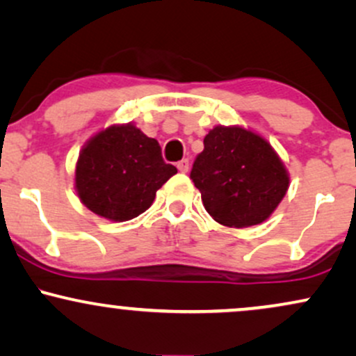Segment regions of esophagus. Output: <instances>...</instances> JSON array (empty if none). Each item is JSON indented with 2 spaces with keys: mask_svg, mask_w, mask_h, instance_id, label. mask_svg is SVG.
Instances as JSON below:
<instances>
[{
  "mask_svg": "<svg viewBox=\"0 0 356 356\" xmlns=\"http://www.w3.org/2000/svg\"><path fill=\"white\" fill-rule=\"evenodd\" d=\"M177 169L181 170V172H187V170H188V161L182 159L181 163H177Z\"/></svg>",
  "mask_w": 356,
  "mask_h": 356,
  "instance_id": "obj_1",
  "label": "esophagus"
}]
</instances>
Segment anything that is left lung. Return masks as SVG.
Here are the masks:
<instances>
[{
  "instance_id": "left-lung-1",
  "label": "left lung",
  "mask_w": 356,
  "mask_h": 356,
  "mask_svg": "<svg viewBox=\"0 0 356 356\" xmlns=\"http://www.w3.org/2000/svg\"><path fill=\"white\" fill-rule=\"evenodd\" d=\"M191 177L210 217L228 228L266 222L291 182L271 143L238 124L210 129Z\"/></svg>"
}]
</instances>
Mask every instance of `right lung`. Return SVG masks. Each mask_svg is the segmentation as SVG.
I'll list each match as a JSON object with an SVG mask.
<instances>
[{"mask_svg": "<svg viewBox=\"0 0 356 356\" xmlns=\"http://www.w3.org/2000/svg\"><path fill=\"white\" fill-rule=\"evenodd\" d=\"M177 174L161 146L134 123L110 124L80 149L74 186L82 204L98 217L128 222L146 211L156 192Z\"/></svg>", "mask_w": 356, "mask_h": 356, "instance_id": "right-lung-1", "label": "right lung"}]
</instances>
